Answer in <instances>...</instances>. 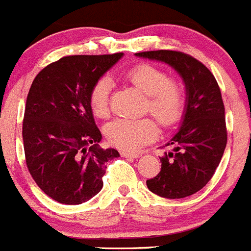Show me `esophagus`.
<instances>
[{
	"label": "esophagus",
	"mask_w": 251,
	"mask_h": 251,
	"mask_svg": "<svg viewBox=\"0 0 251 251\" xmlns=\"http://www.w3.org/2000/svg\"><path fill=\"white\" fill-rule=\"evenodd\" d=\"M121 155H123L124 158H138L140 154L134 151H128V150H123V151H121Z\"/></svg>",
	"instance_id": "obj_1"
}]
</instances>
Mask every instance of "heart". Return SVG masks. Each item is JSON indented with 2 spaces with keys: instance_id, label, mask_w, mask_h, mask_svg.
I'll return each instance as SVG.
<instances>
[{
  "instance_id": "1",
  "label": "heart",
  "mask_w": 251,
  "mask_h": 251,
  "mask_svg": "<svg viewBox=\"0 0 251 251\" xmlns=\"http://www.w3.org/2000/svg\"><path fill=\"white\" fill-rule=\"evenodd\" d=\"M125 79L148 96L145 110L155 117L163 127L174 126L182 119L187 104V88L179 78L168 77L162 68L148 63L135 65L125 73ZM111 80L100 78L89 93V106L93 115L104 119L110 113ZM104 132L108 141L117 148L136 150L150 143L158 135V125L150 117L116 119Z\"/></svg>"
}]
</instances>
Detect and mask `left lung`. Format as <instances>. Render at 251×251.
Instances as JSON below:
<instances>
[{
    "label": "left lung",
    "mask_w": 251,
    "mask_h": 251,
    "mask_svg": "<svg viewBox=\"0 0 251 251\" xmlns=\"http://www.w3.org/2000/svg\"><path fill=\"white\" fill-rule=\"evenodd\" d=\"M135 55L167 63L186 83L182 126L165 144L173 150L160 158L162 169L147 186L160 197H188L210 182L225 151L227 131L220 87L206 65L182 51L152 50Z\"/></svg>",
    "instance_id": "obj_1"
}]
</instances>
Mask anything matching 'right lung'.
Segmentation results:
<instances>
[{
    "label": "right lung",
    "mask_w": 251,
    "mask_h": 251,
    "mask_svg": "<svg viewBox=\"0 0 251 251\" xmlns=\"http://www.w3.org/2000/svg\"><path fill=\"white\" fill-rule=\"evenodd\" d=\"M121 56H64L39 72L30 87L23 123L26 165L39 188L59 203L95 197L106 163L120 156L116 149L100 148L89 93Z\"/></svg>",
    "instance_id": "add662e5"
}]
</instances>
